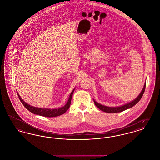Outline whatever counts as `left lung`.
<instances>
[{"mask_svg":"<svg viewBox=\"0 0 160 160\" xmlns=\"http://www.w3.org/2000/svg\"><path fill=\"white\" fill-rule=\"evenodd\" d=\"M145 88H146V84H145L144 87H143L142 91L141 92V93H140V95L138 96V97H137L134 101L130 102L128 103V104L123 105L122 106L118 107H110L102 106V105L100 104L99 103L97 102L95 100H93V101H94V103H95V106L97 107L101 110H102V111H103L104 112H106V113H118V112H123V111H124V110H127L128 108H129L134 106V105H136L137 104V102L142 98V96H143V93L145 92Z\"/></svg>","mask_w":160,"mask_h":160,"instance_id":"1","label":"left lung"}]
</instances>
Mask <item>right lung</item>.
<instances>
[{"label":"right lung","mask_w":160,"mask_h":160,"mask_svg":"<svg viewBox=\"0 0 160 160\" xmlns=\"http://www.w3.org/2000/svg\"><path fill=\"white\" fill-rule=\"evenodd\" d=\"M74 91V89L71 93L68 101V102H67V103L65 106L61 107V108H55V109L42 108H38V107L31 106L30 105H29L28 104H27L26 102H25L23 99H22L20 96L19 95V94L17 92V95H18V97L19 99L21 101L23 106L25 107L29 112H31V113H32L33 114L39 115V116H42L52 118V117H56V116H60L61 114H63L67 112V110H68L69 106H70V104H71V98H72V96Z\"/></svg>","instance_id":"right-lung-1"}]
</instances>
